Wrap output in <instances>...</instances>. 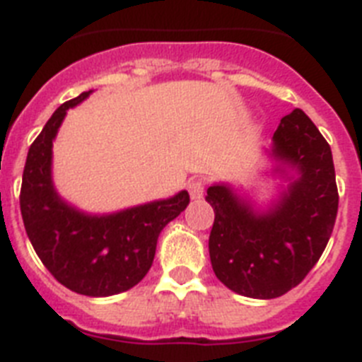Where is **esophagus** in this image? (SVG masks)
Instances as JSON below:
<instances>
[{
  "label": "esophagus",
  "instance_id": "esophagus-1",
  "mask_svg": "<svg viewBox=\"0 0 362 362\" xmlns=\"http://www.w3.org/2000/svg\"><path fill=\"white\" fill-rule=\"evenodd\" d=\"M187 191H189L191 199H202L204 191H206V180L204 178H193V180L187 182Z\"/></svg>",
  "mask_w": 362,
  "mask_h": 362
}]
</instances>
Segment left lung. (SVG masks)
<instances>
[{
	"mask_svg": "<svg viewBox=\"0 0 362 362\" xmlns=\"http://www.w3.org/2000/svg\"><path fill=\"white\" fill-rule=\"evenodd\" d=\"M273 155L300 177L269 213H253L226 185L207 189L215 211L213 272L244 297L275 298L300 284L322 255L337 218L332 149L304 111L282 118L273 134Z\"/></svg>",
	"mask_w": 362,
	"mask_h": 362,
	"instance_id": "8db88e82",
	"label": "left lung"
}]
</instances>
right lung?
I'll list each match as a JSON object with an SVG mask.
<instances>
[{
    "label": "right lung",
    "instance_id": "1",
    "mask_svg": "<svg viewBox=\"0 0 362 362\" xmlns=\"http://www.w3.org/2000/svg\"><path fill=\"white\" fill-rule=\"evenodd\" d=\"M89 93L59 105L33 142L23 169L20 207L30 244L50 275L71 291L107 297L131 290L147 275L160 231L187 207L189 194L180 191L169 200L107 216L83 215L59 199L50 180L52 140L69 107L86 100Z\"/></svg>",
    "mask_w": 362,
    "mask_h": 362
}]
</instances>
